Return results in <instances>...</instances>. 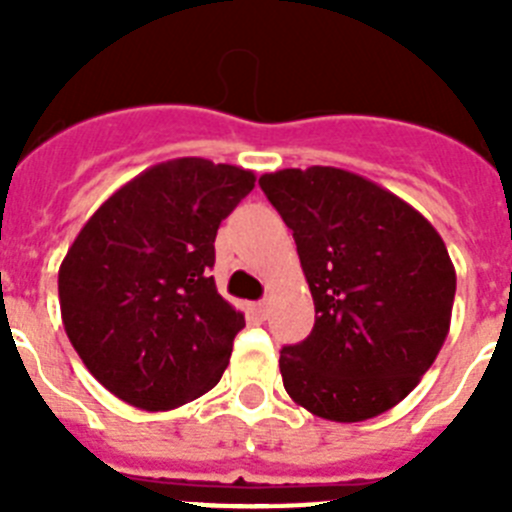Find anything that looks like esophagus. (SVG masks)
<instances>
[{"instance_id":"obj_1","label":"esophagus","mask_w":512,"mask_h":512,"mask_svg":"<svg viewBox=\"0 0 512 512\" xmlns=\"http://www.w3.org/2000/svg\"><path fill=\"white\" fill-rule=\"evenodd\" d=\"M251 310H253V315H256V318H259V320H266V315H269V305H266V302H256V305H253Z\"/></svg>"}]
</instances>
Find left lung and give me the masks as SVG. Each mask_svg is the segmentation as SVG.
<instances>
[{
	"mask_svg": "<svg viewBox=\"0 0 512 512\" xmlns=\"http://www.w3.org/2000/svg\"><path fill=\"white\" fill-rule=\"evenodd\" d=\"M259 184L295 235L315 302L312 333L279 356L284 390L336 423L387 413L449 336L446 243L415 207L354 171L282 169Z\"/></svg>",
	"mask_w": 512,
	"mask_h": 512,
	"instance_id": "left-lung-1",
	"label": "left lung"
}]
</instances>
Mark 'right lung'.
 <instances>
[{"label": "right lung", "mask_w": 512, "mask_h": 512, "mask_svg": "<svg viewBox=\"0 0 512 512\" xmlns=\"http://www.w3.org/2000/svg\"><path fill=\"white\" fill-rule=\"evenodd\" d=\"M253 171L187 156L156 164L99 205L58 269L66 336L92 377L158 413L210 392L246 325L210 269L220 223Z\"/></svg>", "instance_id": "right-lung-1"}]
</instances>
